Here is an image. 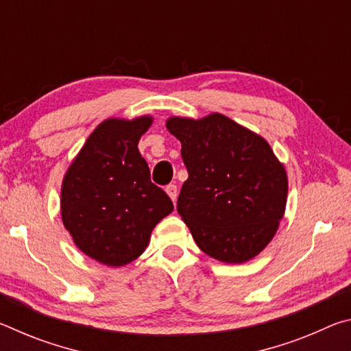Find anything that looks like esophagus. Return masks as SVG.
Here are the masks:
<instances>
[{"label": "esophagus", "instance_id": "obj_1", "mask_svg": "<svg viewBox=\"0 0 351 351\" xmlns=\"http://www.w3.org/2000/svg\"><path fill=\"white\" fill-rule=\"evenodd\" d=\"M165 192H167L170 199L173 201V203H176V198H178V187L175 186V184H170V186H167V189H165Z\"/></svg>", "mask_w": 351, "mask_h": 351}]
</instances>
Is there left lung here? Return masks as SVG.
<instances>
[{
    "mask_svg": "<svg viewBox=\"0 0 351 351\" xmlns=\"http://www.w3.org/2000/svg\"><path fill=\"white\" fill-rule=\"evenodd\" d=\"M189 178L178 213L201 251L245 263L268 246L283 218L288 178L268 142L218 112L170 117Z\"/></svg>",
    "mask_w": 351,
    "mask_h": 351,
    "instance_id": "left-lung-1",
    "label": "left lung"
}]
</instances>
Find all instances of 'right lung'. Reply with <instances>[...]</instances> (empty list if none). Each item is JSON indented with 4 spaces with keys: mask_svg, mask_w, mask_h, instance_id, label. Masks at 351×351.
Returning <instances> with one entry per match:
<instances>
[{
    "mask_svg": "<svg viewBox=\"0 0 351 351\" xmlns=\"http://www.w3.org/2000/svg\"><path fill=\"white\" fill-rule=\"evenodd\" d=\"M153 119H106L94 130L62 184V219L88 257L123 266L139 257L173 203L150 180L138 142Z\"/></svg>",
    "mask_w": 351,
    "mask_h": 351,
    "instance_id": "right-lung-1",
    "label": "right lung"
}]
</instances>
